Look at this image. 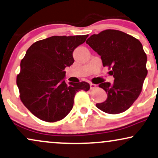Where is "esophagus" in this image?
Wrapping results in <instances>:
<instances>
[{"mask_svg": "<svg viewBox=\"0 0 158 158\" xmlns=\"http://www.w3.org/2000/svg\"><path fill=\"white\" fill-rule=\"evenodd\" d=\"M96 87H97L96 85H95V84H93V83H90V89H95Z\"/></svg>", "mask_w": 158, "mask_h": 158, "instance_id": "esophagus-1", "label": "esophagus"}]
</instances>
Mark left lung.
Segmentation results:
<instances>
[{
    "label": "left lung",
    "mask_w": 158,
    "mask_h": 158,
    "mask_svg": "<svg viewBox=\"0 0 158 158\" xmlns=\"http://www.w3.org/2000/svg\"><path fill=\"white\" fill-rule=\"evenodd\" d=\"M86 43L101 56L103 65L111 69L109 73L114 78L112 84L99 85L108 97L97 108L111 114L126 111L139 98L147 75L142 44L132 35L111 29L92 35Z\"/></svg>",
    "instance_id": "1"
}]
</instances>
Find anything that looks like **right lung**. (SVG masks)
Wrapping results in <instances>:
<instances>
[{"label":"right lung","mask_w":158,"mask_h":158,"mask_svg":"<svg viewBox=\"0 0 158 158\" xmlns=\"http://www.w3.org/2000/svg\"><path fill=\"white\" fill-rule=\"evenodd\" d=\"M87 37L55 35L36 41L26 52L17 85L22 102L39 119L61 120L72 109L77 92L89 89L85 81L67 84L64 80L65 67L74 62L73 52Z\"/></svg>","instance_id":"add662e5"}]
</instances>
